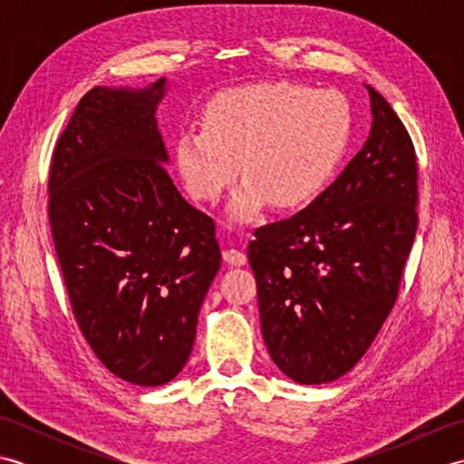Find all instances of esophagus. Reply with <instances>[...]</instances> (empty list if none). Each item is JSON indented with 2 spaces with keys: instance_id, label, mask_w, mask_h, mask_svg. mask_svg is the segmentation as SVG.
I'll use <instances>...</instances> for the list:
<instances>
[{
  "instance_id": "34e87169",
  "label": "esophagus",
  "mask_w": 464,
  "mask_h": 464,
  "mask_svg": "<svg viewBox=\"0 0 464 464\" xmlns=\"http://www.w3.org/2000/svg\"><path fill=\"white\" fill-rule=\"evenodd\" d=\"M223 259L229 265H235V267H243V265L247 263V255H245L241 249L229 247V249L223 251Z\"/></svg>"
}]
</instances>
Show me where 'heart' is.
Returning <instances> with one entry per match:
<instances>
[{
    "instance_id": "obj_1",
    "label": "heart",
    "mask_w": 464,
    "mask_h": 464,
    "mask_svg": "<svg viewBox=\"0 0 464 464\" xmlns=\"http://www.w3.org/2000/svg\"><path fill=\"white\" fill-rule=\"evenodd\" d=\"M351 110L337 92L269 82L223 92L207 105L201 131L175 141V167L193 199L213 203L237 177L245 181L227 207L249 223L271 203L297 211L333 179L347 151Z\"/></svg>"
}]
</instances>
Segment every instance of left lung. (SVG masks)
<instances>
[{"label": "left lung", "mask_w": 464, "mask_h": 464, "mask_svg": "<svg viewBox=\"0 0 464 464\" xmlns=\"http://www.w3.org/2000/svg\"><path fill=\"white\" fill-rule=\"evenodd\" d=\"M367 141L317 199L259 227L247 257L273 362L295 382L343 377L397 301L417 233V155L371 85Z\"/></svg>", "instance_id": "left-lung-1"}]
</instances>
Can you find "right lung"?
<instances>
[{
	"mask_svg": "<svg viewBox=\"0 0 464 464\" xmlns=\"http://www.w3.org/2000/svg\"><path fill=\"white\" fill-rule=\"evenodd\" d=\"M167 80L93 87L59 137L49 223L75 321L107 369L160 387L189 359L221 267L215 223L167 173L157 105Z\"/></svg>",
	"mask_w": 464,
	"mask_h": 464,
	"instance_id": "obj_1",
	"label": "right lung"
}]
</instances>
